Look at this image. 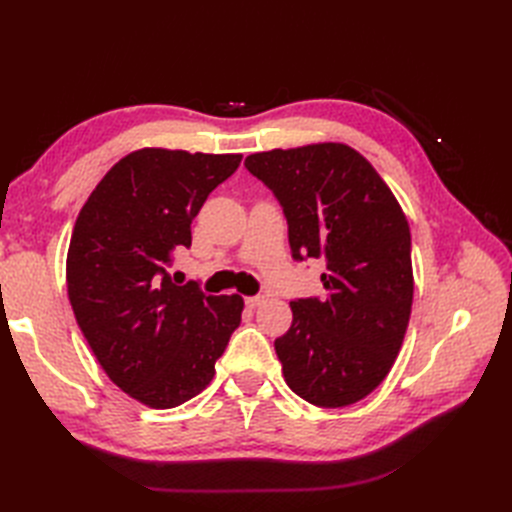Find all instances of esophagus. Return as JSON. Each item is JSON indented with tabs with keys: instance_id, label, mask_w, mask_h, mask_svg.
<instances>
[{
	"instance_id": "esophagus-1",
	"label": "esophagus",
	"mask_w": 512,
	"mask_h": 512,
	"mask_svg": "<svg viewBox=\"0 0 512 512\" xmlns=\"http://www.w3.org/2000/svg\"><path fill=\"white\" fill-rule=\"evenodd\" d=\"M262 303H265V297H262V294H256V297H247L245 299V305L247 307H258V305H262Z\"/></svg>"
}]
</instances>
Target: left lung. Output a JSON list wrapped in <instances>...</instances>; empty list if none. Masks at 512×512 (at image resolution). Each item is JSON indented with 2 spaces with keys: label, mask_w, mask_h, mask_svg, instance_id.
<instances>
[{
  "label": "left lung",
  "mask_w": 512,
  "mask_h": 512,
  "mask_svg": "<svg viewBox=\"0 0 512 512\" xmlns=\"http://www.w3.org/2000/svg\"><path fill=\"white\" fill-rule=\"evenodd\" d=\"M245 168L280 203L292 258L327 267V294L290 301L292 324L275 339L284 378L314 406L356 404L389 374L408 329L406 215L374 166L342 143L252 153Z\"/></svg>",
  "instance_id": "1"
}]
</instances>
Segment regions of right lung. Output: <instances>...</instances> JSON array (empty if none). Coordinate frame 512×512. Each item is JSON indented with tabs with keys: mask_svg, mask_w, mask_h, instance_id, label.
<instances>
[{
	"mask_svg": "<svg viewBox=\"0 0 512 512\" xmlns=\"http://www.w3.org/2000/svg\"><path fill=\"white\" fill-rule=\"evenodd\" d=\"M239 153L141 149L119 160L76 218L66 277L76 322L123 393L151 408L198 395L239 327V294L170 277L192 220Z\"/></svg>",
	"mask_w": 512,
	"mask_h": 512,
	"instance_id": "1",
	"label": "right lung"
}]
</instances>
